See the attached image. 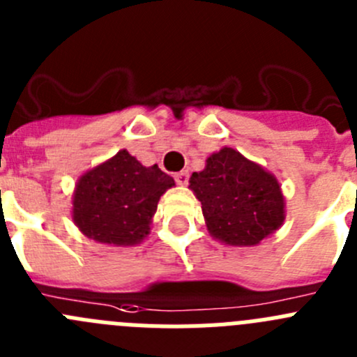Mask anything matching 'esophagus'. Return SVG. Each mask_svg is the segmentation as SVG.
<instances>
[{
	"instance_id": "obj_1",
	"label": "esophagus",
	"mask_w": 357,
	"mask_h": 357,
	"mask_svg": "<svg viewBox=\"0 0 357 357\" xmlns=\"http://www.w3.org/2000/svg\"><path fill=\"white\" fill-rule=\"evenodd\" d=\"M175 181L178 182V184H181V185H185V184H188V181H189V173L185 172V169H182V172L175 173Z\"/></svg>"
}]
</instances>
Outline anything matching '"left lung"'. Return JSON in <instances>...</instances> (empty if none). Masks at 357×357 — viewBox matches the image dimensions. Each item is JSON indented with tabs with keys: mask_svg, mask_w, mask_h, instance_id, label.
Segmentation results:
<instances>
[{
	"mask_svg": "<svg viewBox=\"0 0 357 357\" xmlns=\"http://www.w3.org/2000/svg\"><path fill=\"white\" fill-rule=\"evenodd\" d=\"M189 188L202 202L208 231L230 246H255L285 219L274 175L228 146L208 157L204 172L192 173Z\"/></svg>",
	"mask_w": 357,
	"mask_h": 357,
	"instance_id": "1",
	"label": "left lung"
}]
</instances>
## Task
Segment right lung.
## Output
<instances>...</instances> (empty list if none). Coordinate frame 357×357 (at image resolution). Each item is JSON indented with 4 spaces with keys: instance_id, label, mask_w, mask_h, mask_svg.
Returning <instances> with one entry per match:
<instances>
[{
    "instance_id": "right-lung-1",
    "label": "right lung",
    "mask_w": 357,
    "mask_h": 357,
    "mask_svg": "<svg viewBox=\"0 0 357 357\" xmlns=\"http://www.w3.org/2000/svg\"><path fill=\"white\" fill-rule=\"evenodd\" d=\"M173 178L159 166H143L127 150L90 169L74 192V223L97 243L132 246L149 235L157 202Z\"/></svg>"
}]
</instances>
